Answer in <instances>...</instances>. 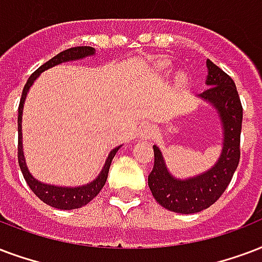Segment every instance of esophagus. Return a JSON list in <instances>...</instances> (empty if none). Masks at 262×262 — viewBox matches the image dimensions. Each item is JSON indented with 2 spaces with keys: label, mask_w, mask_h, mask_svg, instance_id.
<instances>
[{
  "label": "esophagus",
  "mask_w": 262,
  "mask_h": 262,
  "mask_svg": "<svg viewBox=\"0 0 262 262\" xmlns=\"http://www.w3.org/2000/svg\"><path fill=\"white\" fill-rule=\"evenodd\" d=\"M154 133V129L151 126H143L141 127V130H140V139H149Z\"/></svg>",
  "instance_id": "esophagus-1"
}]
</instances>
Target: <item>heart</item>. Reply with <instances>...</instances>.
Wrapping results in <instances>:
<instances>
[{
  "instance_id": "obj_1",
  "label": "heart",
  "mask_w": 262,
  "mask_h": 262,
  "mask_svg": "<svg viewBox=\"0 0 262 262\" xmlns=\"http://www.w3.org/2000/svg\"><path fill=\"white\" fill-rule=\"evenodd\" d=\"M159 67L162 70H165V71H169L170 70V64L167 63V61H162L161 64H159ZM185 82V78L181 75V77H179V83H184Z\"/></svg>"
}]
</instances>
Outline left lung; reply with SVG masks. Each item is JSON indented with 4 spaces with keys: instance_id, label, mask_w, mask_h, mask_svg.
I'll list each match as a JSON object with an SVG mask.
<instances>
[{
    "instance_id": "left-lung-1",
    "label": "left lung",
    "mask_w": 262,
    "mask_h": 262,
    "mask_svg": "<svg viewBox=\"0 0 262 262\" xmlns=\"http://www.w3.org/2000/svg\"><path fill=\"white\" fill-rule=\"evenodd\" d=\"M206 91L199 97L219 113L223 125V151L211 169L191 179H176L169 173L162 152L154 145V167L148 187L161 206L174 213L192 214L210 207L232 180L241 159L243 108L232 78L207 59Z\"/></svg>"
}]
</instances>
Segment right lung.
Returning a JSON list of instances; mask_svg holds the SVG:
<instances>
[{"label": "right lung", "instance_id": "1", "mask_svg": "<svg viewBox=\"0 0 262 262\" xmlns=\"http://www.w3.org/2000/svg\"><path fill=\"white\" fill-rule=\"evenodd\" d=\"M95 55V48L92 47H75L66 49V51L60 52L59 55H56L55 57H52L49 61H47L45 64H42L38 70H35L30 78L27 79V83L23 88V93H21V99L19 103V110H17V133H19V141H17V159H19L20 170L23 173L26 183L29 184L35 195H37L43 203H47L49 206L60 209V210H73V209H79V207L85 206L91 202L92 199L101 191V188L104 187L105 181H107V176H108L110 166H111V161L115 157V154L121 147L114 148L110 152L108 158L104 163V167L101 169L100 174L97 176V179L93 180L92 183L82 187H56V185L43 184L41 181H38L37 179H34L31 173L29 171L27 166H26L25 155H23V145H21V115H23V105H25L26 96L27 92L34 83V81L39 77V74L43 73L45 70L55 67V66L60 64V63H66V61H73V60H79L88 56Z\"/></svg>", "mask_w": 262, "mask_h": 262}]
</instances>
